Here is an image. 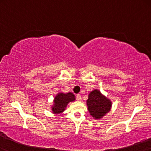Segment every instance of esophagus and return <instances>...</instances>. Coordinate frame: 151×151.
Returning a JSON list of instances; mask_svg holds the SVG:
<instances>
[{"label":"esophagus","mask_w":151,"mask_h":151,"mask_svg":"<svg viewBox=\"0 0 151 151\" xmlns=\"http://www.w3.org/2000/svg\"><path fill=\"white\" fill-rule=\"evenodd\" d=\"M76 100H77V101H81V95H80V94H77V95H76Z\"/></svg>","instance_id":"34e87169"}]
</instances>
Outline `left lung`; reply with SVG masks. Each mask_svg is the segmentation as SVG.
Segmentation results:
<instances>
[{
    "label": "left lung",
    "instance_id": "obj_1",
    "mask_svg": "<svg viewBox=\"0 0 151 151\" xmlns=\"http://www.w3.org/2000/svg\"><path fill=\"white\" fill-rule=\"evenodd\" d=\"M87 105L91 116L95 119H100L111 109V102L99 91L95 89L88 95Z\"/></svg>",
    "mask_w": 151,
    "mask_h": 151
}]
</instances>
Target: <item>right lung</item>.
I'll return each mask as SVG.
<instances>
[{
	"label": "right lung",
	"mask_w": 151,
	"mask_h": 151,
	"mask_svg": "<svg viewBox=\"0 0 151 151\" xmlns=\"http://www.w3.org/2000/svg\"><path fill=\"white\" fill-rule=\"evenodd\" d=\"M75 100V96L73 93H58L54 98V106L52 107V112L54 114H60L63 112L69 102Z\"/></svg>",
	"instance_id": "right-lung-1"
}]
</instances>
